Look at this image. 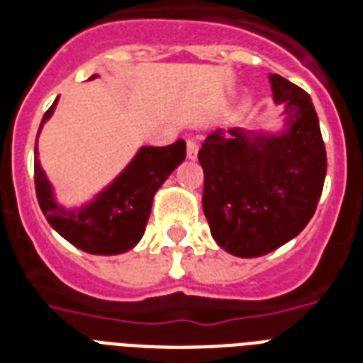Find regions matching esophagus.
<instances>
[{
	"label": "esophagus",
	"mask_w": 363,
	"mask_h": 363,
	"mask_svg": "<svg viewBox=\"0 0 363 363\" xmlns=\"http://www.w3.org/2000/svg\"><path fill=\"white\" fill-rule=\"evenodd\" d=\"M198 150H199V145L196 139H188L186 141V156L188 160H196L198 158Z\"/></svg>",
	"instance_id": "esophagus-1"
}]
</instances>
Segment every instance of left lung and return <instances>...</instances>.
<instances>
[{
	"instance_id": "1",
	"label": "left lung",
	"mask_w": 363,
	"mask_h": 363,
	"mask_svg": "<svg viewBox=\"0 0 363 363\" xmlns=\"http://www.w3.org/2000/svg\"><path fill=\"white\" fill-rule=\"evenodd\" d=\"M275 104L284 105L279 133L230 137L213 131L198 158L203 167V213L215 241L239 258L275 250L303 230L326 179V147L311 96L269 75Z\"/></svg>"
}]
</instances>
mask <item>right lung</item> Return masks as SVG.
I'll return each mask as SVG.
<instances>
[{"instance_id":"add662e5","label":"right lung","mask_w":363,"mask_h":363,"mask_svg":"<svg viewBox=\"0 0 363 363\" xmlns=\"http://www.w3.org/2000/svg\"><path fill=\"white\" fill-rule=\"evenodd\" d=\"M98 75H92L90 79ZM58 101V99H56ZM56 101L45 113L43 124L56 109ZM39 128V131H41ZM39 135V133H37ZM37 154V145H35ZM186 156V143L179 139L167 147H143L113 184L94 201L77 211L56 203L52 186L39 160L33 164L35 194L48 224L64 239L90 254H122L139 242L147 228L154 194Z\"/></svg>"}]
</instances>
